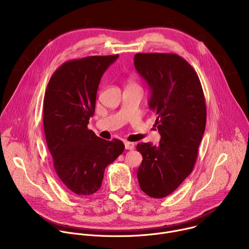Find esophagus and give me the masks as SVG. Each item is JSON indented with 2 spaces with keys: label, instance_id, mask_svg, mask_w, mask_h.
I'll list each match as a JSON object with an SVG mask.
<instances>
[{
  "label": "esophagus",
  "instance_id": "1",
  "mask_svg": "<svg viewBox=\"0 0 249 249\" xmlns=\"http://www.w3.org/2000/svg\"><path fill=\"white\" fill-rule=\"evenodd\" d=\"M125 149L126 150H134V148H135V144L134 143H131V142H125Z\"/></svg>",
  "mask_w": 249,
  "mask_h": 249
}]
</instances>
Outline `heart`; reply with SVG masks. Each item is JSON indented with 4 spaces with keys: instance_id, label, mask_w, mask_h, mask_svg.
Listing matches in <instances>:
<instances>
[{
    "instance_id": "heart-1",
    "label": "heart",
    "mask_w": 249,
    "mask_h": 249,
    "mask_svg": "<svg viewBox=\"0 0 249 249\" xmlns=\"http://www.w3.org/2000/svg\"><path fill=\"white\" fill-rule=\"evenodd\" d=\"M130 86H134V85H130Z\"/></svg>"
}]
</instances>
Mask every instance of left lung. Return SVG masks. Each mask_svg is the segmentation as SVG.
Listing matches in <instances>:
<instances>
[{
    "label": "left lung",
    "instance_id": "obj_1",
    "mask_svg": "<svg viewBox=\"0 0 249 249\" xmlns=\"http://www.w3.org/2000/svg\"><path fill=\"white\" fill-rule=\"evenodd\" d=\"M134 65L151 89L150 108L158 115L159 145L141 143L137 176L140 188L153 198L172 193L192 172L206 127V103L199 77L182 57L138 53Z\"/></svg>",
    "mask_w": 249,
    "mask_h": 249
}]
</instances>
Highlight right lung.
Segmentation results:
<instances>
[{
  "mask_svg": "<svg viewBox=\"0 0 249 249\" xmlns=\"http://www.w3.org/2000/svg\"><path fill=\"white\" fill-rule=\"evenodd\" d=\"M119 55L65 62L52 75L43 100V126L53 165L65 187L87 197L101 186L104 169L124 151L123 142L106 141L88 129L101 77Z\"/></svg>",
  "mask_w": 249,
  "mask_h": 249,
  "instance_id": "add662e5",
  "label": "right lung"
}]
</instances>
